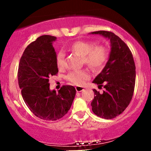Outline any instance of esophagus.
Segmentation results:
<instances>
[{
    "label": "esophagus",
    "mask_w": 151,
    "mask_h": 151,
    "mask_svg": "<svg viewBox=\"0 0 151 151\" xmlns=\"http://www.w3.org/2000/svg\"><path fill=\"white\" fill-rule=\"evenodd\" d=\"M75 89H76V91H77V92H80V91H82L84 90V87H81V86H76Z\"/></svg>",
    "instance_id": "34e87169"
}]
</instances>
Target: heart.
<instances>
[{
    "mask_svg": "<svg viewBox=\"0 0 151 151\" xmlns=\"http://www.w3.org/2000/svg\"><path fill=\"white\" fill-rule=\"evenodd\" d=\"M69 50L81 56L83 63L89 66L93 70L103 68L109 58V51L106 47L95 46L94 43L91 41H76L70 45ZM56 64L59 69L65 67V54L63 52H59L57 55ZM89 77V70L84 69L70 72L67 76V79L73 84L81 86Z\"/></svg>",
    "mask_w": 151,
    "mask_h": 151,
    "instance_id": "heart-1",
    "label": "heart"
}]
</instances>
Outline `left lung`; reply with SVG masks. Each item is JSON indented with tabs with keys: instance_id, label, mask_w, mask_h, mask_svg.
<instances>
[{
	"instance_id": "1",
	"label": "left lung",
	"mask_w": 151,
	"mask_h": 151,
	"mask_svg": "<svg viewBox=\"0 0 151 151\" xmlns=\"http://www.w3.org/2000/svg\"><path fill=\"white\" fill-rule=\"evenodd\" d=\"M99 34L111 41V52L106 65L93 81L99 87L104 86L102 93L93 89L92 111L98 116L111 119L120 115L132 99L136 82V66L129 47L119 36L109 31L100 30Z\"/></svg>"
}]
</instances>
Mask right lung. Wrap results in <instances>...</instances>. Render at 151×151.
Returning <instances> with one entry per match:
<instances>
[{
	"mask_svg": "<svg viewBox=\"0 0 151 151\" xmlns=\"http://www.w3.org/2000/svg\"><path fill=\"white\" fill-rule=\"evenodd\" d=\"M56 37L42 35L25 48L19 64L18 79L22 96L36 116L56 121L68 112L76 94L73 86L64 85L56 92L50 91L49 78L58 68L52 42Z\"/></svg>",
	"mask_w": 151,
	"mask_h": 151,
	"instance_id": "right-lung-1",
	"label": "right lung"
}]
</instances>
